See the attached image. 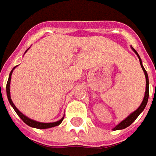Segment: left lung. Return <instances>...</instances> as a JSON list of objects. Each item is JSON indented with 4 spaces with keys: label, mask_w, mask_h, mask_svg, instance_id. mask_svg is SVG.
Instances as JSON below:
<instances>
[{
    "label": "left lung",
    "mask_w": 156,
    "mask_h": 156,
    "mask_svg": "<svg viewBox=\"0 0 156 156\" xmlns=\"http://www.w3.org/2000/svg\"><path fill=\"white\" fill-rule=\"evenodd\" d=\"M131 48H132V50L135 52V55H136L138 56V58H139V61H140V64H141V69H142L143 72H144L145 78H146V91H145V94H144V98L142 100V102L141 103V105L139 106V108H138L135 111H134L133 113H131L127 118H125L122 122H121L118 125H116V126L113 129V130L124 129H126V128H128L129 126H130V125L136 120V118L139 116V115L141 114V112L144 110V108H146V105H147V100H148V95H149V81H148V75H147V71L145 70L143 65H142V62H141V57H140V55H138L137 52L135 51V48H133V47H131Z\"/></svg>",
    "instance_id": "left-lung-1"
}]
</instances>
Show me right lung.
Returning a JSON list of instances; mask_svg holds the SVG:
<instances>
[{"instance_id": "1", "label": "right lung", "mask_w": 156, "mask_h": 156, "mask_svg": "<svg viewBox=\"0 0 156 156\" xmlns=\"http://www.w3.org/2000/svg\"><path fill=\"white\" fill-rule=\"evenodd\" d=\"M29 48H27V51L28 50ZM26 51V52H27ZM25 52V53H26ZM17 66H15L14 69L11 70V72H10V74H9V80H8V82H7V87H6V89H7V96H8V99H9V101L10 105L13 107V108L15 109V111L16 112V114L20 116L21 120L24 122L26 123L27 125H28L29 127H32V128H35V129H50V128H53V127H56L58 125H60L62 122L63 121V119H64V116L62 118V119H60L59 121H57V122H37V121H34V120H32V119H30V118H28L26 115H24L22 113H21V111L19 110L16 107L14 104V102L12 101V99H11V96H10V81H11V75H12V73H13V71H14V69L16 68Z\"/></svg>"}]
</instances>
